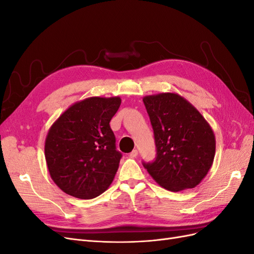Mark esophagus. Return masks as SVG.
<instances>
[{
    "mask_svg": "<svg viewBox=\"0 0 254 254\" xmlns=\"http://www.w3.org/2000/svg\"><path fill=\"white\" fill-rule=\"evenodd\" d=\"M129 156H130V158H136V156H137V150H136V149H133L131 152L129 153Z\"/></svg>",
    "mask_w": 254,
    "mask_h": 254,
    "instance_id": "1",
    "label": "esophagus"
}]
</instances>
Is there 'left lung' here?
Returning <instances> with one entry per match:
<instances>
[{"instance_id":"obj_1","label":"left lung","mask_w":254,"mask_h":254,"mask_svg":"<svg viewBox=\"0 0 254 254\" xmlns=\"http://www.w3.org/2000/svg\"><path fill=\"white\" fill-rule=\"evenodd\" d=\"M157 147L156 160L143 163L161 187L179 191L193 189L213 164L216 141L209 123L186 98L159 93L143 98Z\"/></svg>"}]
</instances>
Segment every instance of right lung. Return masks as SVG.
Wrapping results in <instances>:
<instances>
[{
  "label": "right lung",
  "mask_w": 254,
  "mask_h": 254,
  "mask_svg": "<svg viewBox=\"0 0 254 254\" xmlns=\"http://www.w3.org/2000/svg\"><path fill=\"white\" fill-rule=\"evenodd\" d=\"M119 96H93L60 115L45 139L49 173L65 194L92 199L110 187L122 153L115 147L109 123L120 108Z\"/></svg>",
  "instance_id": "obj_1"
}]
</instances>
